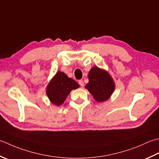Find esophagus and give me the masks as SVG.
Segmentation results:
<instances>
[{
    "mask_svg": "<svg viewBox=\"0 0 159 159\" xmlns=\"http://www.w3.org/2000/svg\"><path fill=\"white\" fill-rule=\"evenodd\" d=\"M79 84L80 85V87H83L84 86V83L82 80H79Z\"/></svg>",
    "mask_w": 159,
    "mask_h": 159,
    "instance_id": "esophagus-1",
    "label": "esophagus"
}]
</instances>
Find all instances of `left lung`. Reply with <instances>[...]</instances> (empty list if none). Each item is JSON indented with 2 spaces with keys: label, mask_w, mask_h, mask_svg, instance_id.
I'll return each mask as SVG.
<instances>
[{
  "label": "left lung",
  "mask_w": 159,
  "mask_h": 159,
  "mask_svg": "<svg viewBox=\"0 0 159 159\" xmlns=\"http://www.w3.org/2000/svg\"><path fill=\"white\" fill-rule=\"evenodd\" d=\"M89 83L85 88L97 102L108 100L115 89L113 79L107 71L98 67H93L88 74Z\"/></svg>",
  "instance_id": "obj_1"
}]
</instances>
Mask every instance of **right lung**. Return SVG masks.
Instances as JSON below:
<instances>
[{
  "label": "right lung",
  "mask_w": 159,
  "mask_h": 159,
  "mask_svg": "<svg viewBox=\"0 0 159 159\" xmlns=\"http://www.w3.org/2000/svg\"><path fill=\"white\" fill-rule=\"evenodd\" d=\"M79 88L75 80L68 77L64 72L58 71L49 81L46 93L52 104L60 106L72 89Z\"/></svg>",
  "instance_id": "1"
}]
</instances>
